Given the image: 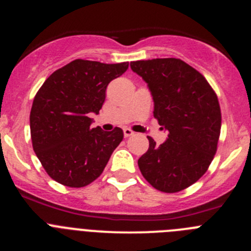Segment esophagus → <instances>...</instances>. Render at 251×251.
<instances>
[{
	"instance_id": "34e87169",
	"label": "esophagus",
	"mask_w": 251,
	"mask_h": 251,
	"mask_svg": "<svg viewBox=\"0 0 251 251\" xmlns=\"http://www.w3.org/2000/svg\"><path fill=\"white\" fill-rule=\"evenodd\" d=\"M133 135H135V132L132 130H130V128H124V136L125 137H131Z\"/></svg>"
}]
</instances>
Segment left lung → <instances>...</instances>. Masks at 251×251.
<instances>
[{"mask_svg": "<svg viewBox=\"0 0 251 251\" xmlns=\"http://www.w3.org/2000/svg\"><path fill=\"white\" fill-rule=\"evenodd\" d=\"M130 65L148 83L154 118L169 132L160 146L148 137V151L138 159L141 173L158 191H183L206 173L217 151L221 109L216 93L198 70L177 58Z\"/></svg>", "mask_w": 251, "mask_h": 251, "instance_id": "left-lung-1", "label": "left lung"}]
</instances>
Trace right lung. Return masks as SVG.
Here are the masks:
<instances>
[{
	"label": "right lung",
	"instance_id": "right-lung-1",
	"mask_svg": "<svg viewBox=\"0 0 251 251\" xmlns=\"http://www.w3.org/2000/svg\"><path fill=\"white\" fill-rule=\"evenodd\" d=\"M128 63L104 64L75 59L55 70L37 91L30 111L32 148L48 176L73 188L100 176L124 132L91 128V113H100L109 82Z\"/></svg>",
	"mask_w": 251,
	"mask_h": 251
}]
</instances>
